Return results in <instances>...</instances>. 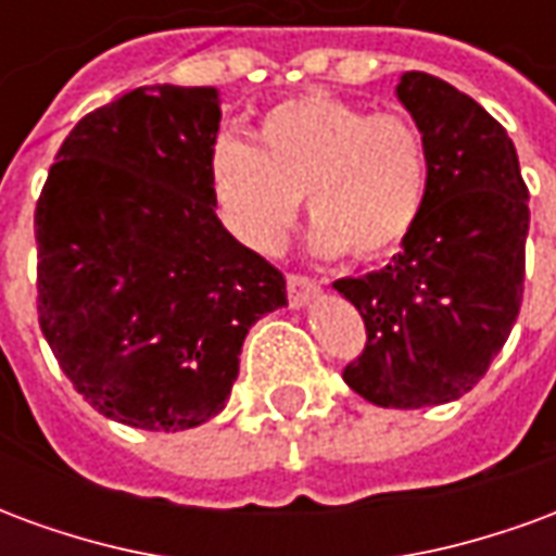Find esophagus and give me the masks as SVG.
<instances>
[{
    "label": "esophagus",
    "instance_id": "esophagus-1",
    "mask_svg": "<svg viewBox=\"0 0 556 556\" xmlns=\"http://www.w3.org/2000/svg\"><path fill=\"white\" fill-rule=\"evenodd\" d=\"M321 289V282L309 274H289V303L291 306H303V303L315 298V291Z\"/></svg>",
    "mask_w": 556,
    "mask_h": 556
}]
</instances>
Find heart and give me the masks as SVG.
Segmentation results:
<instances>
[{
  "label": "heart",
  "mask_w": 556,
  "mask_h": 556,
  "mask_svg": "<svg viewBox=\"0 0 556 556\" xmlns=\"http://www.w3.org/2000/svg\"><path fill=\"white\" fill-rule=\"evenodd\" d=\"M207 175L223 229L253 253L282 250L306 195L321 253L378 258L417 226L429 151L405 115L303 94L262 113L255 146L219 139Z\"/></svg>",
  "instance_id": "heart-1"
}]
</instances>
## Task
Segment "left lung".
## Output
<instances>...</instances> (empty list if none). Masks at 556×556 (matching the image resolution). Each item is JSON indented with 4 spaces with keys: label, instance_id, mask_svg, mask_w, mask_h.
Masks as SVG:
<instances>
[{
    "label": "left lung",
    "instance_id": "1",
    "mask_svg": "<svg viewBox=\"0 0 556 556\" xmlns=\"http://www.w3.org/2000/svg\"><path fill=\"white\" fill-rule=\"evenodd\" d=\"M396 91L429 151L422 214L384 270L333 289L366 325L345 384L378 408L408 410L465 396L513 333L530 193L513 139L473 98L422 71Z\"/></svg>",
    "mask_w": 556,
    "mask_h": 556
}]
</instances>
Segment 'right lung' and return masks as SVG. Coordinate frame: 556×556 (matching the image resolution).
Listing matches in <instances>:
<instances>
[{"label": "right lung", "mask_w": 556, "mask_h": 556, "mask_svg": "<svg viewBox=\"0 0 556 556\" xmlns=\"http://www.w3.org/2000/svg\"><path fill=\"white\" fill-rule=\"evenodd\" d=\"M217 89L142 86L79 118L35 205L38 325L79 396L148 431L226 408L286 277L223 229Z\"/></svg>", "instance_id": "obj_1"}]
</instances>
